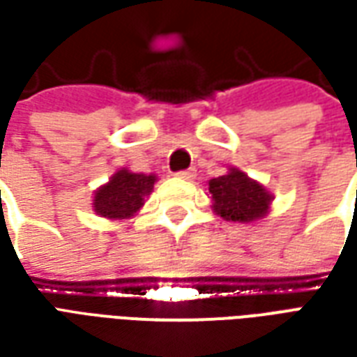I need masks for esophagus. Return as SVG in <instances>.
<instances>
[{"mask_svg": "<svg viewBox=\"0 0 357 357\" xmlns=\"http://www.w3.org/2000/svg\"><path fill=\"white\" fill-rule=\"evenodd\" d=\"M179 179H185V181H191V179H195V176H197V172L191 168V170H183V172H178L176 174Z\"/></svg>", "mask_w": 357, "mask_h": 357, "instance_id": "obj_1", "label": "esophagus"}]
</instances>
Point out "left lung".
I'll return each instance as SVG.
<instances>
[{"mask_svg": "<svg viewBox=\"0 0 357 357\" xmlns=\"http://www.w3.org/2000/svg\"><path fill=\"white\" fill-rule=\"evenodd\" d=\"M208 191L214 214L235 224H255L262 220L273 202V195L260 181L248 178L235 166H229L225 176L210 179Z\"/></svg>", "mask_w": 357, "mask_h": 357, "instance_id": "obj_1", "label": "left lung"}]
</instances>
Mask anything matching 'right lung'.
I'll return each mask as SVG.
<instances>
[{
    "label": "right lung",
    "mask_w": 357,
    "mask_h": 357,
    "mask_svg": "<svg viewBox=\"0 0 357 357\" xmlns=\"http://www.w3.org/2000/svg\"><path fill=\"white\" fill-rule=\"evenodd\" d=\"M156 179V174H135L120 168L93 193V212L110 222L130 220L143 208Z\"/></svg>",
    "instance_id": "add662e5"
}]
</instances>
